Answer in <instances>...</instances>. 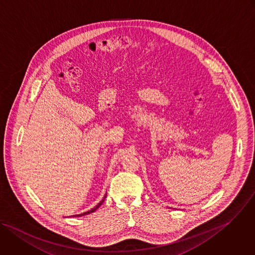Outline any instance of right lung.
Segmentation results:
<instances>
[{
    "label": "right lung",
    "instance_id": "add662e5",
    "mask_svg": "<svg viewBox=\"0 0 255 255\" xmlns=\"http://www.w3.org/2000/svg\"><path fill=\"white\" fill-rule=\"evenodd\" d=\"M107 196V195H106ZM106 196H105V198H106ZM105 201V199L104 200H101L99 203H98V204L94 207V208H92V209H90L89 211H87V212H84V213H82V214H78V215H73V216H75V217H80V216H84V215H87V214H90V213H92V212H94L101 204H103V202Z\"/></svg>",
    "mask_w": 255,
    "mask_h": 255
}]
</instances>
